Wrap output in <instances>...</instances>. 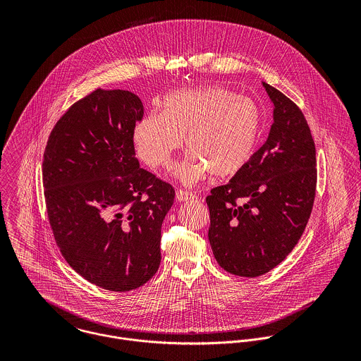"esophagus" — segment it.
I'll list each match as a JSON object with an SVG mask.
<instances>
[{
  "label": "esophagus",
  "instance_id": "1",
  "mask_svg": "<svg viewBox=\"0 0 361 361\" xmlns=\"http://www.w3.org/2000/svg\"><path fill=\"white\" fill-rule=\"evenodd\" d=\"M175 197H176V202H189V200H195L196 199V195L188 192V190H176L175 193Z\"/></svg>",
  "mask_w": 361,
  "mask_h": 361
}]
</instances>
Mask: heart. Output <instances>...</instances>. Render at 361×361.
Instances as JSON below:
<instances>
[{
    "label": "heart",
    "instance_id": "heart-1",
    "mask_svg": "<svg viewBox=\"0 0 361 361\" xmlns=\"http://www.w3.org/2000/svg\"><path fill=\"white\" fill-rule=\"evenodd\" d=\"M262 130L257 104L221 86L183 89L168 94L162 112H149L133 130L139 157L150 166H169L182 137L190 150L178 165L185 183L212 173L226 179L255 158Z\"/></svg>",
    "mask_w": 361,
    "mask_h": 361
}]
</instances>
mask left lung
<instances>
[{
  "label": "left lung",
  "instance_id": "8db88e82",
  "mask_svg": "<svg viewBox=\"0 0 361 361\" xmlns=\"http://www.w3.org/2000/svg\"><path fill=\"white\" fill-rule=\"evenodd\" d=\"M262 86L274 105L267 142L206 199L214 257L225 271L247 278L271 271L298 245L317 185L315 145L303 112L275 87Z\"/></svg>",
  "mask_w": 361,
  "mask_h": 361
}]
</instances>
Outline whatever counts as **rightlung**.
Listing matches in <instances>:
<instances>
[{
  "label": "right lung",
  "instance_id": "1",
  "mask_svg": "<svg viewBox=\"0 0 361 361\" xmlns=\"http://www.w3.org/2000/svg\"><path fill=\"white\" fill-rule=\"evenodd\" d=\"M143 104L97 89L56 122L43 161L47 214L68 264L89 282L129 292L154 276L169 183L140 168L133 145Z\"/></svg>",
  "mask_w": 361,
  "mask_h": 361
}]
</instances>
